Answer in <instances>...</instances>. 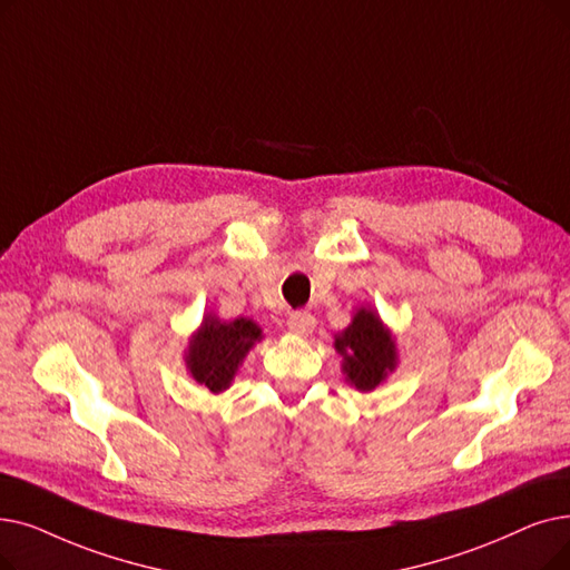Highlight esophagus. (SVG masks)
<instances>
[{
  "instance_id": "34e87169",
  "label": "esophagus",
  "mask_w": 570,
  "mask_h": 570,
  "mask_svg": "<svg viewBox=\"0 0 570 570\" xmlns=\"http://www.w3.org/2000/svg\"><path fill=\"white\" fill-rule=\"evenodd\" d=\"M314 324H316V318L309 312H293L288 316V331L301 335V337L309 335L314 331Z\"/></svg>"
}]
</instances>
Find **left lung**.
<instances>
[{
    "instance_id": "1",
    "label": "left lung",
    "mask_w": 570,
    "mask_h": 570,
    "mask_svg": "<svg viewBox=\"0 0 570 570\" xmlns=\"http://www.w3.org/2000/svg\"><path fill=\"white\" fill-rule=\"evenodd\" d=\"M344 382L361 393L382 386L399 367V344L375 307H356L352 324L333 340Z\"/></svg>"
}]
</instances>
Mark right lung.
<instances>
[{"label": "right lung", "instance_id": "right-lung-1", "mask_svg": "<svg viewBox=\"0 0 570 570\" xmlns=\"http://www.w3.org/2000/svg\"><path fill=\"white\" fill-rule=\"evenodd\" d=\"M261 340L263 328L254 318L239 316L224 321L207 312L184 350L186 373L209 393H224L235 382L244 358Z\"/></svg>", "mask_w": 570, "mask_h": 570}]
</instances>
